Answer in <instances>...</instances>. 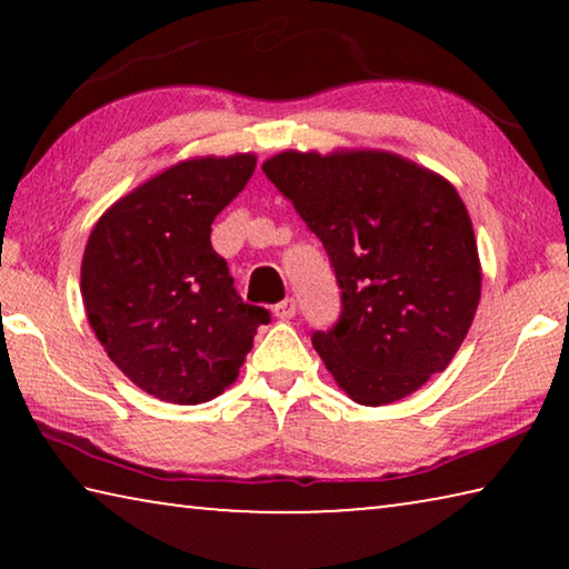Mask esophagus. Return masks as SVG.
<instances>
[{
  "label": "esophagus",
  "mask_w": 569,
  "mask_h": 569,
  "mask_svg": "<svg viewBox=\"0 0 569 569\" xmlns=\"http://www.w3.org/2000/svg\"><path fill=\"white\" fill-rule=\"evenodd\" d=\"M273 316H276V319H281V321L293 319V316H296V301H293V298H286V301L276 303L273 306Z\"/></svg>",
  "instance_id": "obj_1"
}]
</instances>
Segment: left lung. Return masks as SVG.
Masks as SVG:
<instances>
[{
  "instance_id": "obj_1",
  "label": "left lung",
  "mask_w": 569,
  "mask_h": 569,
  "mask_svg": "<svg viewBox=\"0 0 569 569\" xmlns=\"http://www.w3.org/2000/svg\"><path fill=\"white\" fill-rule=\"evenodd\" d=\"M268 180L321 238L341 316L313 349L356 403L383 407L445 371L475 321L471 218L439 172L389 150H283Z\"/></svg>"
}]
</instances>
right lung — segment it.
<instances>
[{
	"mask_svg": "<svg viewBox=\"0 0 569 569\" xmlns=\"http://www.w3.org/2000/svg\"><path fill=\"white\" fill-rule=\"evenodd\" d=\"M253 152L180 160L104 210L82 256L94 336L134 387L203 403L238 379L266 308L243 303L210 246L216 216L246 188Z\"/></svg>",
	"mask_w": 569,
	"mask_h": 569,
	"instance_id": "obj_1",
	"label": "right lung"
}]
</instances>
